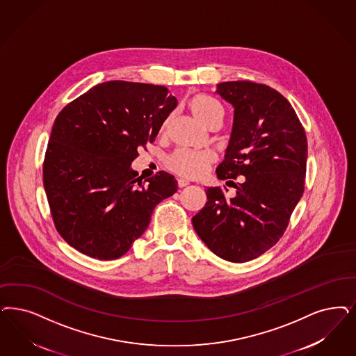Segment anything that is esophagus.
<instances>
[{
  "label": "esophagus",
  "instance_id": "obj_1",
  "mask_svg": "<svg viewBox=\"0 0 356 356\" xmlns=\"http://www.w3.org/2000/svg\"><path fill=\"white\" fill-rule=\"evenodd\" d=\"M177 185H179L180 188H184L186 185H189V181H188L186 179H177Z\"/></svg>",
  "mask_w": 356,
  "mask_h": 356
}]
</instances>
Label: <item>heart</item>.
Returning <instances> with one entry per match:
<instances>
[{
	"label": "heart",
	"instance_id": "b5f03b06",
	"mask_svg": "<svg viewBox=\"0 0 356 356\" xmlns=\"http://www.w3.org/2000/svg\"><path fill=\"white\" fill-rule=\"evenodd\" d=\"M188 109L200 122L207 123L214 117H222L223 109L220 102L208 95L197 93L188 99ZM214 161V155L210 151H193L179 148L173 151L165 160L170 171L180 176L196 179L208 171L209 165Z\"/></svg>",
	"mask_w": 356,
	"mask_h": 356
}]
</instances>
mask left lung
<instances>
[{"label": "left lung", "mask_w": 356, "mask_h": 356, "mask_svg": "<svg viewBox=\"0 0 356 356\" xmlns=\"http://www.w3.org/2000/svg\"><path fill=\"white\" fill-rule=\"evenodd\" d=\"M234 108L233 133L220 180L235 186L207 189L208 201L192 218L202 242L220 258L245 263L276 245L305 188L307 139L289 101L254 81H226L216 90ZM243 176V183L232 180Z\"/></svg>", "instance_id": "8db88e82"}]
</instances>
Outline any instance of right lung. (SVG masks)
Here are the masks:
<instances>
[{
	"mask_svg": "<svg viewBox=\"0 0 356 356\" xmlns=\"http://www.w3.org/2000/svg\"><path fill=\"white\" fill-rule=\"evenodd\" d=\"M177 105L165 86L106 81L70 102L52 126L43 185L63 239L90 258L124 255L151 214L177 191L167 172L139 180L130 168Z\"/></svg>",
	"mask_w": 356,
	"mask_h": 356,
	"instance_id": "add662e5",
	"label": "right lung"
}]
</instances>
